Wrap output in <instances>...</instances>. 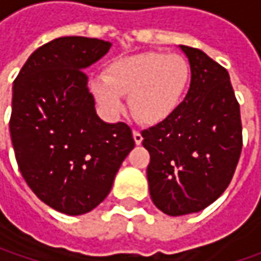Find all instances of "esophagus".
<instances>
[{
  "instance_id": "1",
  "label": "esophagus",
  "mask_w": 261,
  "mask_h": 261,
  "mask_svg": "<svg viewBox=\"0 0 261 261\" xmlns=\"http://www.w3.org/2000/svg\"><path fill=\"white\" fill-rule=\"evenodd\" d=\"M132 134H134V141H135L136 145H141L142 144V135H141V132L139 130H134Z\"/></svg>"
}]
</instances>
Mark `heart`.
Masks as SVG:
<instances>
[{"label":"heart","mask_w":261,"mask_h":261,"mask_svg":"<svg viewBox=\"0 0 261 261\" xmlns=\"http://www.w3.org/2000/svg\"><path fill=\"white\" fill-rule=\"evenodd\" d=\"M190 81V68L183 56L146 52L119 58L106 75L93 76L90 88L107 116L125 110L129 95L134 115L144 123L164 122L177 110Z\"/></svg>","instance_id":"obj_1"}]
</instances>
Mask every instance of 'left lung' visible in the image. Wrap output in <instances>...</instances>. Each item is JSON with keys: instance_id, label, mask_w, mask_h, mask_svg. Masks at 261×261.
<instances>
[{"instance_id": "8db88e82", "label": "left lung", "mask_w": 261, "mask_h": 261, "mask_svg": "<svg viewBox=\"0 0 261 261\" xmlns=\"http://www.w3.org/2000/svg\"><path fill=\"white\" fill-rule=\"evenodd\" d=\"M190 64V88L164 122L142 130L154 205L170 216L200 212L224 193L240 160V105L224 66L180 45Z\"/></svg>"}]
</instances>
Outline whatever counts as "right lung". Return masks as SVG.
<instances>
[{
    "label": "right lung",
    "instance_id": "add662e5",
    "mask_svg": "<svg viewBox=\"0 0 261 261\" xmlns=\"http://www.w3.org/2000/svg\"><path fill=\"white\" fill-rule=\"evenodd\" d=\"M110 46L83 36L58 37L36 49L13 86L10 134L18 168L42 202L66 215L100 205L135 146L126 123L97 116L88 90L84 71Z\"/></svg>",
    "mask_w": 261,
    "mask_h": 261
}]
</instances>
